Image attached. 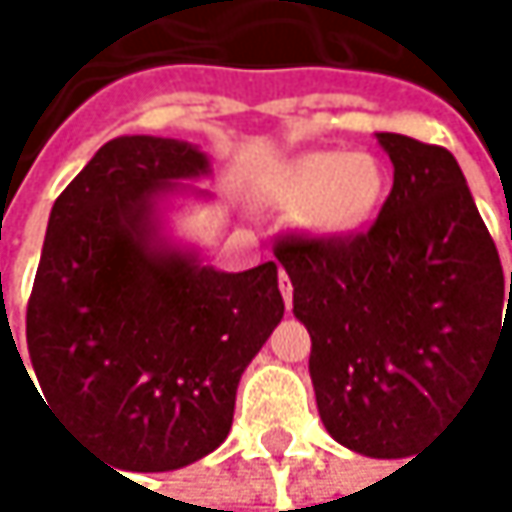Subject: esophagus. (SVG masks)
<instances>
[{"label":"esophagus","instance_id":"esophagus-1","mask_svg":"<svg viewBox=\"0 0 512 512\" xmlns=\"http://www.w3.org/2000/svg\"><path fill=\"white\" fill-rule=\"evenodd\" d=\"M279 291H282V297H285V306L291 309V303H294V285H291V279H288L285 270L279 273Z\"/></svg>","mask_w":512,"mask_h":512}]
</instances>
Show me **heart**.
<instances>
[{"instance_id":"heart-1","label":"heart","mask_w":512,"mask_h":512,"mask_svg":"<svg viewBox=\"0 0 512 512\" xmlns=\"http://www.w3.org/2000/svg\"><path fill=\"white\" fill-rule=\"evenodd\" d=\"M264 197L273 209L300 215L309 236L346 239L376 215L385 197V169L367 151H303L267 178Z\"/></svg>"}]
</instances>
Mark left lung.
Returning a JSON list of instances; mask_svg holds the SVG:
<instances>
[{"instance_id":"left-lung-1","label":"left lung","mask_w":512,"mask_h":512,"mask_svg":"<svg viewBox=\"0 0 512 512\" xmlns=\"http://www.w3.org/2000/svg\"><path fill=\"white\" fill-rule=\"evenodd\" d=\"M376 139L394 185L373 227L346 239L291 236L276 242V258L312 337L309 376L327 434L370 458H407L512 346V273L507 282L446 148L400 133Z\"/></svg>"}]
</instances>
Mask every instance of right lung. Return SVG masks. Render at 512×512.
Returning <instances> with one entry per match:
<instances>
[{"label":"right lung","mask_w":512,"mask_h":512,"mask_svg":"<svg viewBox=\"0 0 512 512\" xmlns=\"http://www.w3.org/2000/svg\"><path fill=\"white\" fill-rule=\"evenodd\" d=\"M206 175L200 145L118 136L48 218L29 361L51 410L121 470H178L215 452L245 367L285 315L273 261L224 273L166 233L178 197H212L191 185Z\"/></svg>","instance_id":"right-lung-1"}]
</instances>
